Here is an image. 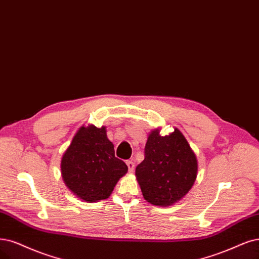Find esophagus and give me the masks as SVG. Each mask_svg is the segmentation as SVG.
<instances>
[{"label":"esophagus","mask_w":259,"mask_h":259,"mask_svg":"<svg viewBox=\"0 0 259 259\" xmlns=\"http://www.w3.org/2000/svg\"><path fill=\"white\" fill-rule=\"evenodd\" d=\"M126 164H127V166H128L129 173H132L133 169H135V163H133L132 161H127V162H126Z\"/></svg>","instance_id":"esophagus-1"}]
</instances>
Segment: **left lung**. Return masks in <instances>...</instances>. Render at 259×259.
<instances>
[{
	"label": "left lung",
	"instance_id": "obj_1",
	"mask_svg": "<svg viewBox=\"0 0 259 259\" xmlns=\"http://www.w3.org/2000/svg\"><path fill=\"white\" fill-rule=\"evenodd\" d=\"M161 128L151 130L145 159L136 168L142 194L149 204L167 207L177 203L193 187L197 158L179 129L162 137Z\"/></svg>",
	"mask_w": 259,
	"mask_h": 259
}]
</instances>
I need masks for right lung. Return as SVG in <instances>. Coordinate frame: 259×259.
Returning a JSON list of instances; mask_svg holds the SVG:
<instances>
[{
    "mask_svg": "<svg viewBox=\"0 0 259 259\" xmlns=\"http://www.w3.org/2000/svg\"><path fill=\"white\" fill-rule=\"evenodd\" d=\"M127 171L126 163L115 157L104 126L80 127L61 160L65 185L86 203L108 198Z\"/></svg>",
    "mask_w": 259,
    "mask_h": 259,
    "instance_id": "right-lung-1",
    "label": "right lung"
}]
</instances>
